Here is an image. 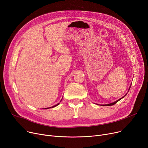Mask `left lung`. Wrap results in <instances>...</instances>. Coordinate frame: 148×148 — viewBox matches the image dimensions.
I'll list each match as a JSON object with an SVG mask.
<instances>
[{
  "label": "left lung",
  "instance_id": "8db88e82",
  "mask_svg": "<svg viewBox=\"0 0 148 148\" xmlns=\"http://www.w3.org/2000/svg\"><path fill=\"white\" fill-rule=\"evenodd\" d=\"M131 87V86H130ZM129 90H130V89H129ZM127 95V94H126ZM122 98H123V97L122 98H120V99H119L118 100H117V101H114V102H113V103H110V104H105V105H103L104 106H113V105H114V104H115L116 103H118L119 100H121Z\"/></svg>",
  "mask_w": 148,
  "mask_h": 148
}]
</instances>
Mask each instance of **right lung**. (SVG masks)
Returning a JSON list of instances; mask_svg holds the SVG:
<instances>
[{
  "label": "right lung",
  "instance_id": "1",
  "mask_svg": "<svg viewBox=\"0 0 148 148\" xmlns=\"http://www.w3.org/2000/svg\"><path fill=\"white\" fill-rule=\"evenodd\" d=\"M59 104V103H58V104H56V105H55V106H53V107H49V108H45V109H47V108H53V107H56V106H58Z\"/></svg>",
  "mask_w": 148,
  "mask_h": 148
}]
</instances>
